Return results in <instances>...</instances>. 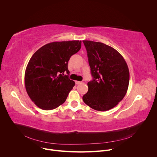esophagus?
Instances as JSON below:
<instances>
[{
	"label": "esophagus",
	"mask_w": 157,
	"mask_h": 157,
	"mask_svg": "<svg viewBox=\"0 0 157 157\" xmlns=\"http://www.w3.org/2000/svg\"><path fill=\"white\" fill-rule=\"evenodd\" d=\"M75 82H76V84H79L82 83V81H75Z\"/></svg>",
	"instance_id": "obj_1"
}]
</instances>
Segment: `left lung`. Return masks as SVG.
<instances>
[{"mask_svg": "<svg viewBox=\"0 0 157 157\" xmlns=\"http://www.w3.org/2000/svg\"><path fill=\"white\" fill-rule=\"evenodd\" d=\"M93 79L87 82L84 102L92 109L105 111L117 105L125 96L129 71L123 56L107 44L83 40Z\"/></svg>", "mask_w": 157, "mask_h": 157, "instance_id": "obj_1", "label": "left lung"}]
</instances>
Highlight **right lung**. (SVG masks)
I'll return each mask as SVG.
<instances>
[{
	"instance_id": "add662e5",
	"label": "right lung",
	"mask_w": 157,
	"mask_h": 157,
	"mask_svg": "<svg viewBox=\"0 0 157 157\" xmlns=\"http://www.w3.org/2000/svg\"><path fill=\"white\" fill-rule=\"evenodd\" d=\"M81 47L79 40L55 41L44 44L32 55L25 73V85L30 98L39 108L52 110L65 102L75 85L68 78V63Z\"/></svg>"
}]
</instances>
